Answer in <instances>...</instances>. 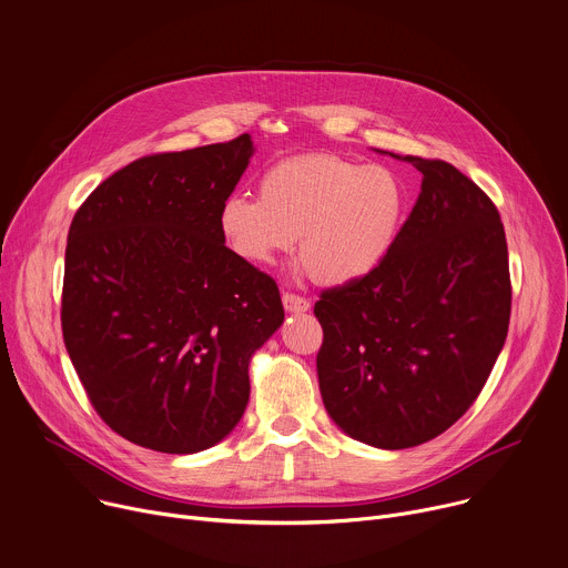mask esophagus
<instances>
[{"label": "esophagus", "mask_w": 568, "mask_h": 568, "mask_svg": "<svg viewBox=\"0 0 568 568\" xmlns=\"http://www.w3.org/2000/svg\"><path fill=\"white\" fill-rule=\"evenodd\" d=\"M283 305L287 313H305L307 307H311V301L294 292H283Z\"/></svg>", "instance_id": "obj_1"}]
</instances>
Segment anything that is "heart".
<instances>
[{
  "label": "heart",
  "instance_id": "b5f03b06",
  "mask_svg": "<svg viewBox=\"0 0 568 568\" xmlns=\"http://www.w3.org/2000/svg\"><path fill=\"white\" fill-rule=\"evenodd\" d=\"M257 196L231 192L222 201L217 226L231 253L272 265L301 234L305 272L333 287L365 278L385 261L405 213V190L392 170L328 153L272 163L257 179Z\"/></svg>",
  "mask_w": 568,
  "mask_h": 568
}]
</instances>
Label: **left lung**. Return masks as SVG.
<instances>
[{"instance_id":"obj_1","label":"left lung","mask_w":568,"mask_h":568,"mask_svg":"<svg viewBox=\"0 0 568 568\" xmlns=\"http://www.w3.org/2000/svg\"><path fill=\"white\" fill-rule=\"evenodd\" d=\"M394 159L424 174L415 209L372 274L315 303L328 415L353 439L389 450L435 439L474 405L511 313L494 201L446 161Z\"/></svg>"}]
</instances>
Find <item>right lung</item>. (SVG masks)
Listing matches in <instances>:
<instances>
[{
  "label": "right lung",
  "instance_id": "right-lung-1",
  "mask_svg": "<svg viewBox=\"0 0 568 568\" xmlns=\"http://www.w3.org/2000/svg\"><path fill=\"white\" fill-rule=\"evenodd\" d=\"M253 142L151 153L101 181L68 233L61 326L97 415L161 453L222 442L248 400V359L283 324L276 281L217 226Z\"/></svg>",
  "mask_w": 568,
  "mask_h": 568
}]
</instances>
